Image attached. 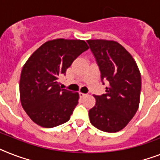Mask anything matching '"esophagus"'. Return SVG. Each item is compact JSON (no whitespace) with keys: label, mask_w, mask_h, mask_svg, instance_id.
I'll list each match as a JSON object with an SVG mask.
<instances>
[{"label":"esophagus","mask_w":160,"mask_h":160,"mask_svg":"<svg viewBox=\"0 0 160 160\" xmlns=\"http://www.w3.org/2000/svg\"><path fill=\"white\" fill-rule=\"evenodd\" d=\"M79 94H80V98H83V97H84V96H86V95H87L86 93H81V92H80V93H79Z\"/></svg>","instance_id":"1"}]
</instances>
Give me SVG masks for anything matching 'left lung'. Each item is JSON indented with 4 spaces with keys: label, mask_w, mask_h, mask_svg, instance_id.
<instances>
[{
    "label": "left lung",
    "mask_w": 160,
    "mask_h": 160,
    "mask_svg": "<svg viewBox=\"0 0 160 160\" xmlns=\"http://www.w3.org/2000/svg\"><path fill=\"white\" fill-rule=\"evenodd\" d=\"M101 73L108 83L106 93L94 95L95 106L89 111L93 127L106 132L123 129L135 116L140 103L141 77L135 60L118 42L88 40Z\"/></svg>",
    "instance_id": "1"
}]
</instances>
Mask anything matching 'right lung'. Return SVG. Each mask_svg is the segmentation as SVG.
Masks as SVG:
<instances>
[{"label":"right lung","instance_id":"right-lung-1","mask_svg":"<svg viewBox=\"0 0 160 160\" xmlns=\"http://www.w3.org/2000/svg\"><path fill=\"white\" fill-rule=\"evenodd\" d=\"M83 40L59 39L45 42L23 67L19 80L21 104L36 124L46 128L67 122L78 104L79 93L60 86L58 79L82 52Z\"/></svg>","mask_w":160,"mask_h":160}]
</instances>
